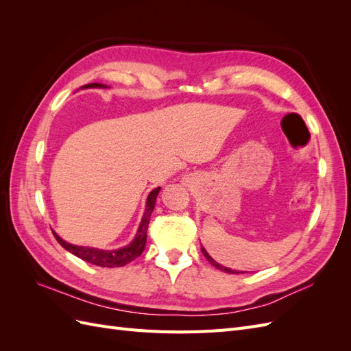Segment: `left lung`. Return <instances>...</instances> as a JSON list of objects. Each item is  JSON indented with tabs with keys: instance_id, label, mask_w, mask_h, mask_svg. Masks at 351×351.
<instances>
[{
	"instance_id": "8db88e82",
	"label": "left lung",
	"mask_w": 351,
	"mask_h": 351,
	"mask_svg": "<svg viewBox=\"0 0 351 351\" xmlns=\"http://www.w3.org/2000/svg\"><path fill=\"white\" fill-rule=\"evenodd\" d=\"M202 249V253H204V256L209 261V263H212L214 265L215 268H218V269H221V271H224V272H227V274H240V271H234V269H230V268H226V267H222V265H219L217 261H214L212 259L210 256H209V253L205 250V247H200ZM243 274V272H241Z\"/></svg>"
}]
</instances>
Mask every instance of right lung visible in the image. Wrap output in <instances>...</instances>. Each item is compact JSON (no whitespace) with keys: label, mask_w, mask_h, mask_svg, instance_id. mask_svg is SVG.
I'll return each mask as SVG.
<instances>
[{"label":"right lung","mask_w":351,"mask_h":351,"mask_svg":"<svg viewBox=\"0 0 351 351\" xmlns=\"http://www.w3.org/2000/svg\"><path fill=\"white\" fill-rule=\"evenodd\" d=\"M88 88H107L105 84L101 83H89L84 84L83 89ZM161 187L154 189L146 199V208H145V214L142 217L139 230H137L136 236L130 244H127L125 247L117 249V250H101V249H95V247H83V246H74V244H70L67 241L62 240L60 236H57L54 231V237L57 241L61 244L62 247L73 253L74 256H77L83 259L84 262H89L92 265H97V267L102 268H117V267H124L129 262L134 261L137 256H141L142 252L145 250V244H146V232H147V226H149L152 210L155 208V202L156 196L159 193Z\"/></svg>","instance_id":"add662e5"}]
</instances>
